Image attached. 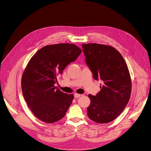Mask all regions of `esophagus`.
I'll return each mask as SVG.
<instances>
[{"label":"esophagus","instance_id":"esophagus-1","mask_svg":"<svg viewBox=\"0 0 151 151\" xmlns=\"http://www.w3.org/2000/svg\"><path fill=\"white\" fill-rule=\"evenodd\" d=\"M81 96V95H80V94H78V93H76L74 94V97H75V98H76V99L79 98V97H80Z\"/></svg>","mask_w":151,"mask_h":151}]
</instances>
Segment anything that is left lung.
Listing matches in <instances>:
<instances>
[{
	"mask_svg": "<svg viewBox=\"0 0 151 151\" xmlns=\"http://www.w3.org/2000/svg\"><path fill=\"white\" fill-rule=\"evenodd\" d=\"M82 47L93 78L102 81L100 91L95 96L89 95L88 117L100 124L111 122L122 112L130 97L129 69L122 55L112 46L88 43Z\"/></svg>",
	"mask_w": 151,
	"mask_h": 151,
	"instance_id": "8db88e82",
	"label": "left lung"
}]
</instances>
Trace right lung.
I'll use <instances>...</instances> for the list:
<instances>
[{
  "mask_svg": "<svg viewBox=\"0 0 151 151\" xmlns=\"http://www.w3.org/2000/svg\"><path fill=\"white\" fill-rule=\"evenodd\" d=\"M81 52L73 44L47 45L38 50L29 62L22 76V95L40 120L52 124L65 116L74 96L55 86L57 76L75 61Z\"/></svg>",
  "mask_w": 151,
  "mask_h": 151,
  "instance_id": "obj_1",
  "label": "right lung"
}]
</instances>
